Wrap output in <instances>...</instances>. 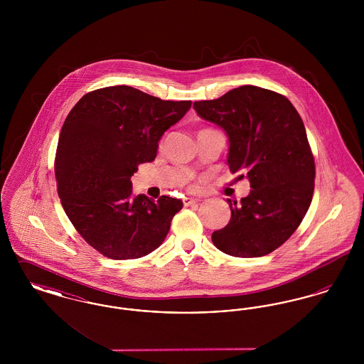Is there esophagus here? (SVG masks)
<instances>
[{"label": "esophagus", "instance_id": "1", "mask_svg": "<svg viewBox=\"0 0 364 364\" xmlns=\"http://www.w3.org/2000/svg\"><path fill=\"white\" fill-rule=\"evenodd\" d=\"M183 203H184V206H186V208H188V206H193V205H196V203H198V200L191 199V198H186V199L183 200Z\"/></svg>", "mask_w": 364, "mask_h": 364}]
</instances>
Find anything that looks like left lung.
I'll use <instances>...</instances> for the list:
<instances>
[{
  "label": "left lung",
  "instance_id": "8db88e82",
  "mask_svg": "<svg viewBox=\"0 0 364 364\" xmlns=\"http://www.w3.org/2000/svg\"><path fill=\"white\" fill-rule=\"evenodd\" d=\"M193 109L225 131L229 169L245 174L252 188L240 203L228 199L232 215L213 232V244L237 258L273 252L311 205L315 162L300 114L287 97L257 86L193 102Z\"/></svg>",
  "mask_w": 364,
  "mask_h": 364
}]
</instances>
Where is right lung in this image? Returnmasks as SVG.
I'll return each instance as SVG.
<instances>
[{
	"label": "right lung",
	"instance_id": "add662e5",
	"mask_svg": "<svg viewBox=\"0 0 364 364\" xmlns=\"http://www.w3.org/2000/svg\"><path fill=\"white\" fill-rule=\"evenodd\" d=\"M191 104L104 87L87 92L67 116L54 159L58 196L72 225L104 257L136 259L165 240L183 202L135 196L131 177L154 161L159 139Z\"/></svg>",
	"mask_w": 364,
	"mask_h": 364
}]
</instances>
